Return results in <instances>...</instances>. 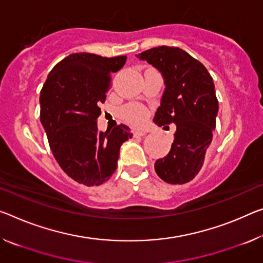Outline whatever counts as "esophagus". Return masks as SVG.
Segmentation results:
<instances>
[{"mask_svg": "<svg viewBox=\"0 0 263 263\" xmlns=\"http://www.w3.org/2000/svg\"><path fill=\"white\" fill-rule=\"evenodd\" d=\"M147 133V130H140V128H136L135 131H133V135H135L136 137H141V136H145Z\"/></svg>", "mask_w": 263, "mask_h": 263, "instance_id": "1", "label": "esophagus"}]
</instances>
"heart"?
Returning a JSON list of instances; mask_svg holds the SVG:
<instances>
[{
	"label": "heart",
	"mask_w": 263,
	"mask_h": 263,
	"mask_svg": "<svg viewBox=\"0 0 263 263\" xmlns=\"http://www.w3.org/2000/svg\"><path fill=\"white\" fill-rule=\"evenodd\" d=\"M147 117V111L141 105H132L126 109V118L132 123L139 124L144 122Z\"/></svg>",
	"instance_id": "b5f03b06"
}]
</instances>
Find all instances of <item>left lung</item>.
<instances>
[{"mask_svg": "<svg viewBox=\"0 0 263 263\" xmlns=\"http://www.w3.org/2000/svg\"><path fill=\"white\" fill-rule=\"evenodd\" d=\"M159 70L165 83L153 122L176 124L168 154L154 170L168 184H186L201 170L215 128L219 103L213 78L198 60L180 48L157 47L136 55Z\"/></svg>", "mask_w": 263, "mask_h": 263, "instance_id": "8db88e82", "label": "left lung"}]
</instances>
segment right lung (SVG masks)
I'll use <instances>...</instances> for the list:
<instances>
[{"label":"right lung","instance_id":"1","mask_svg":"<svg viewBox=\"0 0 263 263\" xmlns=\"http://www.w3.org/2000/svg\"><path fill=\"white\" fill-rule=\"evenodd\" d=\"M125 62L126 56L71 53L53 66L41 90L40 117L50 148L62 170L79 184L98 186L109 180L120 146L132 138L123 124L105 132L97 127L111 74Z\"/></svg>","mask_w":263,"mask_h":263}]
</instances>
